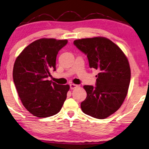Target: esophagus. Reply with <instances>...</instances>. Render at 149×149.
Here are the masks:
<instances>
[{
    "mask_svg": "<svg viewBox=\"0 0 149 149\" xmlns=\"http://www.w3.org/2000/svg\"><path fill=\"white\" fill-rule=\"evenodd\" d=\"M78 86L77 85H75V84H70V87L71 89H74L75 88H77Z\"/></svg>",
    "mask_w": 149,
    "mask_h": 149,
    "instance_id": "obj_1",
    "label": "esophagus"
}]
</instances>
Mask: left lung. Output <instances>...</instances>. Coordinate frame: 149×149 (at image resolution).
I'll use <instances>...</instances> for the list:
<instances>
[{"mask_svg":"<svg viewBox=\"0 0 149 149\" xmlns=\"http://www.w3.org/2000/svg\"><path fill=\"white\" fill-rule=\"evenodd\" d=\"M74 44L87 56L91 68L99 73L96 86L84 85L87 94L81 104L84 113L103 119L119 109L130 82V68L126 56L117 45L103 37L75 40Z\"/></svg>","mask_w":149,"mask_h":149,"instance_id":"obj_1","label":"left lung"}]
</instances>
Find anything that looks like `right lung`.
Instances as JSON below:
<instances>
[{
  "label": "right lung",
  "instance_id": "right-lung-1",
  "mask_svg": "<svg viewBox=\"0 0 149 149\" xmlns=\"http://www.w3.org/2000/svg\"><path fill=\"white\" fill-rule=\"evenodd\" d=\"M66 40L42 38L24 49L16 58L13 79L18 95L26 109L35 117H49L58 113L66 100L68 85L47 80L56 70L58 51Z\"/></svg>",
  "mask_w": 149,
  "mask_h": 149
}]
</instances>
